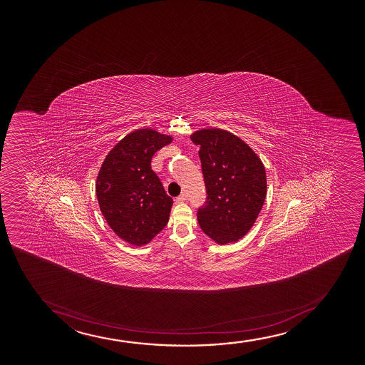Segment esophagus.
I'll use <instances>...</instances> for the list:
<instances>
[{
  "mask_svg": "<svg viewBox=\"0 0 365 365\" xmlns=\"http://www.w3.org/2000/svg\"><path fill=\"white\" fill-rule=\"evenodd\" d=\"M187 200V196L185 195V193H181L180 196L179 197H176V203H182V202L186 201Z\"/></svg>",
  "mask_w": 365,
  "mask_h": 365,
  "instance_id": "34e87169",
  "label": "esophagus"
}]
</instances>
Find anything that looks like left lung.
I'll list each match as a JSON object with an SVG mask.
<instances>
[{
    "instance_id": "obj_1",
    "label": "left lung",
    "mask_w": 365,
    "mask_h": 365,
    "mask_svg": "<svg viewBox=\"0 0 365 365\" xmlns=\"http://www.w3.org/2000/svg\"><path fill=\"white\" fill-rule=\"evenodd\" d=\"M191 140L200 145L207 190L198 224L219 245L236 242L253 227L264 203V165L247 143L229 131L202 129Z\"/></svg>"
}]
</instances>
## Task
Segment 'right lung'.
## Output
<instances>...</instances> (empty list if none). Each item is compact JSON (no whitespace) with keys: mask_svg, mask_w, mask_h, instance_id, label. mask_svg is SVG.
<instances>
[{"mask_svg":"<svg viewBox=\"0 0 365 365\" xmlns=\"http://www.w3.org/2000/svg\"><path fill=\"white\" fill-rule=\"evenodd\" d=\"M172 140L152 129L133 131L112 148L98 172L101 212L110 229L134 246L150 242L169 220L173 198L152 170L151 160Z\"/></svg>","mask_w":365,"mask_h":365,"instance_id":"add662e5","label":"right lung"}]
</instances>
